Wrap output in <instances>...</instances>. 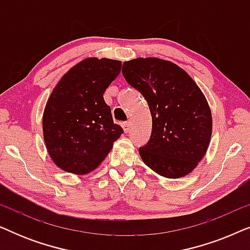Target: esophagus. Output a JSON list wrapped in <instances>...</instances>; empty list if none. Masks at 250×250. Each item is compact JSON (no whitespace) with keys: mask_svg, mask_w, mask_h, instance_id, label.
<instances>
[{"mask_svg":"<svg viewBox=\"0 0 250 250\" xmlns=\"http://www.w3.org/2000/svg\"><path fill=\"white\" fill-rule=\"evenodd\" d=\"M122 127L124 129L125 133H128L129 128H131V124H129V122H124L122 123Z\"/></svg>","mask_w":250,"mask_h":250,"instance_id":"1","label":"esophagus"}]
</instances>
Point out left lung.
<instances>
[{
    "instance_id": "1",
    "label": "left lung",
    "mask_w": 250,
    "mask_h": 250,
    "mask_svg": "<svg viewBox=\"0 0 250 250\" xmlns=\"http://www.w3.org/2000/svg\"><path fill=\"white\" fill-rule=\"evenodd\" d=\"M122 73L148 102L152 117L149 141L139 149L142 160L167 179L188 175L203 159L211 135L203 92L182 68L158 58L125 61Z\"/></svg>"
}]
</instances>
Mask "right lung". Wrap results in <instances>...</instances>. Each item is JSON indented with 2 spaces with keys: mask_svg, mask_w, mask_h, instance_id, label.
I'll list each match as a JSON object with an SVG mask.
<instances>
[{
  "mask_svg": "<svg viewBox=\"0 0 250 250\" xmlns=\"http://www.w3.org/2000/svg\"><path fill=\"white\" fill-rule=\"evenodd\" d=\"M121 68V61L90 58L71 68L54 87L44 109L43 135L49 155L61 169L91 172L124 133L114 124L104 99Z\"/></svg>",
  "mask_w": 250,
  "mask_h": 250,
  "instance_id": "right-lung-1",
  "label": "right lung"
}]
</instances>
